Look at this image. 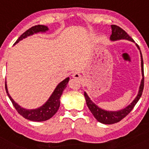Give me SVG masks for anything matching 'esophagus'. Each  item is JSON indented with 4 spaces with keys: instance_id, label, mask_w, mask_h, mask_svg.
Wrapping results in <instances>:
<instances>
[{
    "instance_id": "esophagus-1",
    "label": "esophagus",
    "mask_w": 149,
    "mask_h": 149,
    "mask_svg": "<svg viewBox=\"0 0 149 149\" xmlns=\"http://www.w3.org/2000/svg\"><path fill=\"white\" fill-rule=\"evenodd\" d=\"M72 77H73V78L80 79L81 77V75L78 73V72H75V73H74L73 74H72Z\"/></svg>"
}]
</instances>
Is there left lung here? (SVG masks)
<instances>
[{
  "instance_id": "obj_1",
  "label": "left lung",
  "mask_w": 149,
  "mask_h": 149,
  "mask_svg": "<svg viewBox=\"0 0 149 149\" xmlns=\"http://www.w3.org/2000/svg\"><path fill=\"white\" fill-rule=\"evenodd\" d=\"M111 28L112 34L110 36V40L111 41H116L119 40V39H127V40L131 41V42H134V39L131 36H129L128 34L123 29L121 28L120 27L117 25H111ZM136 46H137L138 49L140 50L137 45H136ZM140 55H141V68L143 79H142L141 84H140V86H139L137 95L135 98V99L132 101V103L127 107H126L125 108L119 110V111H107V110L98 107L95 104H94L93 101H91L87 94L86 93H84L86 104H87L89 110L93 113V115L94 116L95 118L101 123L110 125V124H114L120 122L122 119H124L126 116L128 115L131 113V111L133 110L134 106L136 105V104L137 103L140 97H141L142 94H143V88H144V70H143V60L141 51H140Z\"/></svg>"
}]
</instances>
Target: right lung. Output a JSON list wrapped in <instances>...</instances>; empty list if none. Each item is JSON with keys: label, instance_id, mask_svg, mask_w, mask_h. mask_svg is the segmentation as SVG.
Wrapping results in <instances>:
<instances>
[{"label": "right lung", "instance_id": "add662e5", "mask_svg": "<svg viewBox=\"0 0 149 149\" xmlns=\"http://www.w3.org/2000/svg\"><path fill=\"white\" fill-rule=\"evenodd\" d=\"M47 30H48L47 26L39 25H39L33 26V27L28 29L23 34H22L20 37L17 39L15 44L18 43L19 41L22 40V39L27 37L29 36L33 35L34 33H37L39 32H45ZM68 81H69V77H67L65 80H63L62 82H60L56 86V89L54 91V93H52L49 99L46 101L45 104H44L42 106H41L39 108L33 109V110H27V109L23 108V107L19 106L16 102L14 101V100L12 98V97L8 93L6 82H5V88H6L7 95L9 96L10 101H12L13 106H14V107H15L18 113L22 116L24 118L28 119V120L33 121V122H43V121H46L51 119V117L53 116L57 112L60 105V97L63 94V90L66 87Z\"/></svg>", "mask_w": 149, "mask_h": 149}]
</instances>
